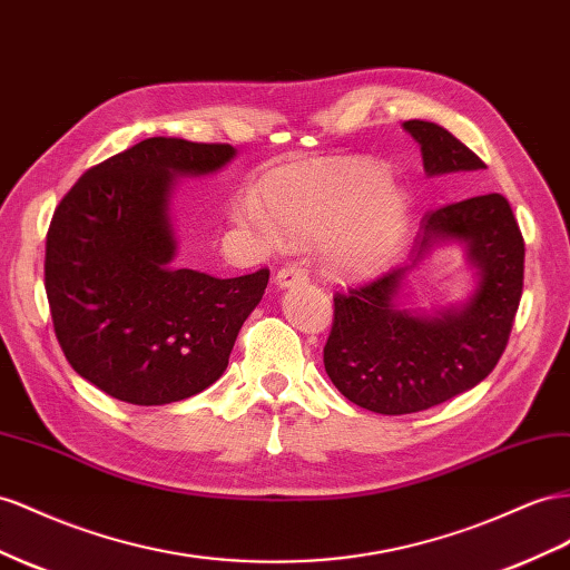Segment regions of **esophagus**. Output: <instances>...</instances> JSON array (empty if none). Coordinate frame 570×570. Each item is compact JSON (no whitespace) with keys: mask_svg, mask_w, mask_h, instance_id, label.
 Listing matches in <instances>:
<instances>
[{"mask_svg":"<svg viewBox=\"0 0 570 570\" xmlns=\"http://www.w3.org/2000/svg\"><path fill=\"white\" fill-rule=\"evenodd\" d=\"M309 281V273H306V268L297 266V264H285L278 273H275V283H278L281 287H289L295 283H306Z\"/></svg>","mask_w":570,"mask_h":570,"instance_id":"1","label":"esophagus"}]
</instances>
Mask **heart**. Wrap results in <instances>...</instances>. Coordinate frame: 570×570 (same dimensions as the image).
<instances>
[{
	"label": "heart",
	"mask_w": 570,
	"mask_h": 570,
	"mask_svg": "<svg viewBox=\"0 0 570 570\" xmlns=\"http://www.w3.org/2000/svg\"><path fill=\"white\" fill-rule=\"evenodd\" d=\"M266 208L247 196L237 220L264 239H318L323 264L341 278H357L393 256L403 233V204L389 179L366 165L299 167L275 175L264 189Z\"/></svg>",
	"instance_id": "1"
}]
</instances>
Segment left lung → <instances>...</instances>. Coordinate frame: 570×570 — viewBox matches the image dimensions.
<instances>
[{"mask_svg": "<svg viewBox=\"0 0 570 570\" xmlns=\"http://www.w3.org/2000/svg\"><path fill=\"white\" fill-rule=\"evenodd\" d=\"M403 127L422 146L426 175L487 167L434 121L410 119ZM434 239L465 242L480 268V285L460 312L424 318L395 306L407 266L333 295L323 364L350 403L379 414L429 410L487 379L509 345L525 271V239L511 204L482 194L426 210L417 256Z\"/></svg>", "mask_w": 570, "mask_h": 570, "instance_id": "obj_1", "label": "left lung"}]
</instances>
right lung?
Returning a JSON list of instances; mask_svg holds the SVG:
<instances>
[{
    "mask_svg": "<svg viewBox=\"0 0 570 570\" xmlns=\"http://www.w3.org/2000/svg\"><path fill=\"white\" fill-rule=\"evenodd\" d=\"M229 144L146 138L86 170L55 208L45 242V292L73 372L131 405L206 391L227 368L268 268L213 278L173 268L167 194L175 175H204Z\"/></svg>",
    "mask_w": 570,
    "mask_h": 570,
    "instance_id": "1",
    "label": "right lung"
}]
</instances>
